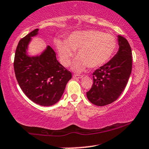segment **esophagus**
I'll use <instances>...</instances> for the list:
<instances>
[{
	"label": "esophagus",
	"mask_w": 149,
	"mask_h": 149,
	"mask_svg": "<svg viewBox=\"0 0 149 149\" xmlns=\"http://www.w3.org/2000/svg\"><path fill=\"white\" fill-rule=\"evenodd\" d=\"M82 77H83V76H82V75H78V74L73 75V78H74V79H79V78H81Z\"/></svg>",
	"instance_id": "34e87169"
}]
</instances>
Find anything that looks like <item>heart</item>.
<instances>
[{
  "mask_svg": "<svg viewBox=\"0 0 149 149\" xmlns=\"http://www.w3.org/2000/svg\"><path fill=\"white\" fill-rule=\"evenodd\" d=\"M116 47L117 41L114 35L95 30L74 32L65 42H57L60 62L65 67L71 64L73 51H77L78 57L73 64L76 71L87 66L96 68L103 65L110 60Z\"/></svg>",
  "mask_w": 149,
  "mask_h": 149,
  "instance_id": "b5f03b06",
  "label": "heart"
}]
</instances>
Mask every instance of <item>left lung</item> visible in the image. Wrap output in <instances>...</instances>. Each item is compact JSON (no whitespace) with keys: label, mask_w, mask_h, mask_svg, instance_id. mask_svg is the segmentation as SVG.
<instances>
[{"label":"left lung","mask_w":149,"mask_h":149,"mask_svg":"<svg viewBox=\"0 0 149 149\" xmlns=\"http://www.w3.org/2000/svg\"><path fill=\"white\" fill-rule=\"evenodd\" d=\"M119 51L112 59L93 73L87 98L98 106L115 101L124 90L132 71V51L126 39L118 36Z\"/></svg>","instance_id":"1"}]
</instances>
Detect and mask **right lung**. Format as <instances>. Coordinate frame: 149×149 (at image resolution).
I'll return each mask as SVG.
<instances>
[{"instance_id":"right-lung-1","label":"right lung","mask_w":149,"mask_h":149,"mask_svg":"<svg viewBox=\"0 0 149 149\" xmlns=\"http://www.w3.org/2000/svg\"><path fill=\"white\" fill-rule=\"evenodd\" d=\"M35 29L19 41L16 50L14 69L16 78L27 97L42 106H51L62 97L71 73L57 60L50 46L39 56L30 57L26 50Z\"/></svg>"}]
</instances>
